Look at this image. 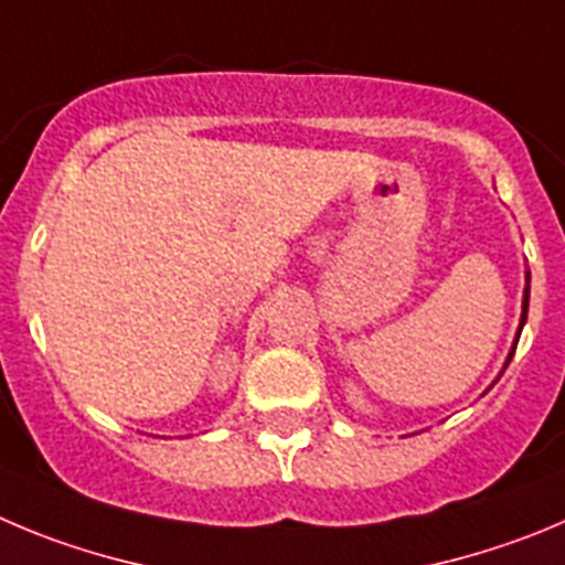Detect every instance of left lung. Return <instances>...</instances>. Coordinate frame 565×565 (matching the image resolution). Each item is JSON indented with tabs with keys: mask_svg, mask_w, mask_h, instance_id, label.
<instances>
[{
	"mask_svg": "<svg viewBox=\"0 0 565 565\" xmlns=\"http://www.w3.org/2000/svg\"><path fill=\"white\" fill-rule=\"evenodd\" d=\"M526 309H530V273H526V289H524V315H521V326H524L526 320ZM519 342V340H515ZM510 360H513V354H510Z\"/></svg>",
	"mask_w": 565,
	"mask_h": 565,
	"instance_id": "obj_1",
	"label": "left lung"
}]
</instances>
